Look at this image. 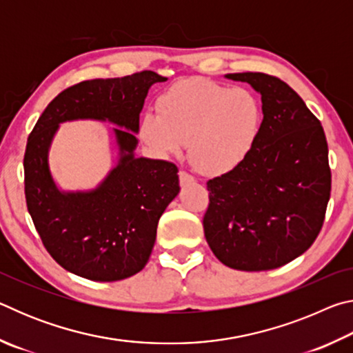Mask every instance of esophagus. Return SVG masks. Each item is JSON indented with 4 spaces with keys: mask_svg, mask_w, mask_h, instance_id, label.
<instances>
[{
    "mask_svg": "<svg viewBox=\"0 0 353 353\" xmlns=\"http://www.w3.org/2000/svg\"><path fill=\"white\" fill-rule=\"evenodd\" d=\"M179 181H181V185H187V183L194 182V177L188 174V172L181 171V172H179Z\"/></svg>",
    "mask_w": 353,
    "mask_h": 353,
    "instance_id": "obj_1",
    "label": "esophagus"
}]
</instances>
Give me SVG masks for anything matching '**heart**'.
I'll use <instances>...</instances> for the list:
<instances>
[{
    "instance_id": "obj_1",
    "label": "heart",
    "mask_w": 353,
    "mask_h": 353,
    "mask_svg": "<svg viewBox=\"0 0 353 353\" xmlns=\"http://www.w3.org/2000/svg\"><path fill=\"white\" fill-rule=\"evenodd\" d=\"M157 113H143L139 134L157 157H170L188 145V157L208 176H224L244 163L256 145L263 107L243 87L190 77L159 94Z\"/></svg>"
}]
</instances>
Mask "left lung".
Instances as JSON below:
<instances>
[{
    "label": "left lung",
    "mask_w": 353,
    "mask_h": 353,
    "mask_svg": "<svg viewBox=\"0 0 353 353\" xmlns=\"http://www.w3.org/2000/svg\"><path fill=\"white\" fill-rule=\"evenodd\" d=\"M261 94L263 124L241 166L207 182L204 234L223 265L276 270L314 243L332 190L324 129L292 88L265 73H232Z\"/></svg>",
    "instance_id": "left-lung-1"
}]
</instances>
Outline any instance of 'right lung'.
<instances>
[{"label": "right lung", "instance_id": "right-lung-1", "mask_svg": "<svg viewBox=\"0 0 353 353\" xmlns=\"http://www.w3.org/2000/svg\"><path fill=\"white\" fill-rule=\"evenodd\" d=\"M165 81L141 71L76 83L48 104L29 135L23 162L28 212L50 255L76 276L117 282L140 272L152 252L159 219L181 191L174 163L135 157L143 104L152 83ZM74 119L119 126L117 163L87 192L59 189L47 159L58 126Z\"/></svg>", "mask_w": 353, "mask_h": 353}]
</instances>
